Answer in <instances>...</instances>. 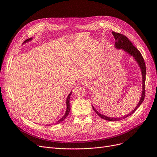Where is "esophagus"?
<instances>
[{"label":"esophagus","mask_w":157,"mask_h":157,"mask_svg":"<svg viewBox=\"0 0 157 157\" xmlns=\"http://www.w3.org/2000/svg\"><path fill=\"white\" fill-rule=\"evenodd\" d=\"M89 84H90V82L88 81H84L82 82V84L84 85V86H88Z\"/></svg>","instance_id":"34e87169"}]
</instances>
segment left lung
I'll use <instances>...</instances> for the list:
<instances>
[{
	"label": "left lung",
	"instance_id": "left-lung-1",
	"mask_svg": "<svg viewBox=\"0 0 157 157\" xmlns=\"http://www.w3.org/2000/svg\"><path fill=\"white\" fill-rule=\"evenodd\" d=\"M112 34L113 35L114 37H115V46L118 49H123L125 52H126L127 53L129 54L130 55L134 57V59L137 61V63L140 65V69L141 70V73H142V80H143V84H142V94H141V98L140 100L139 103L137 104V105L136 107L128 115L124 116L121 118H111V117H108L105 115H103L99 113L98 111H97L95 108L93 107L94 111L97 113V115L99 117L102 118L103 119H105L107 121H121L124 119V118L128 117V116L131 115L132 114L134 113L136 109L138 108L142 102L144 101L145 96V77H146V67H145V61L144 59L142 56L141 54L140 53V52L137 50L136 47L132 44V42L128 39V38L122 34H121V33H116L115 31L112 32Z\"/></svg>",
	"mask_w": 157,
	"mask_h": 157
}]
</instances>
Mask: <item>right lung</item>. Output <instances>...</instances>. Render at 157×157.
I'll return each mask as SVG.
<instances>
[{
  "label": "right lung",
  "instance_id": "right-lung-1",
  "mask_svg": "<svg viewBox=\"0 0 157 157\" xmlns=\"http://www.w3.org/2000/svg\"><path fill=\"white\" fill-rule=\"evenodd\" d=\"M32 39V38H30V39H27V40H25L24 42V43L25 42H29V40H31ZM71 93L69 94V96H67V100H66V105H67V110H66V112H65V114L64 115V116L61 118V119L59 121H58L56 122V124H58V123H60L61 122H62L63 121H64L65 119V118L67 117V115H69V112H70V109H71V107H70V103H69V101H70V96H71Z\"/></svg>",
  "mask_w": 157,
  "mask_h": 157
}]
</instances>
